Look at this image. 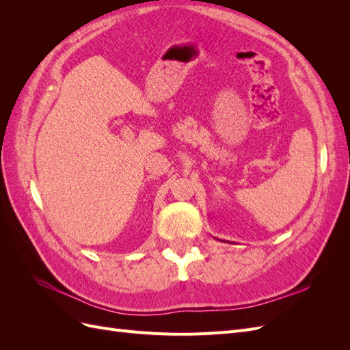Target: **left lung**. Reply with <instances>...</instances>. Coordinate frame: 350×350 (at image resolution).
I'll use <instances>...</instances> for the list:
<instances>
[{
    "label": "left lung",
    "mask_w": 350,
    "mask_h": 350,
    "mask_svg": "<svg viewBox=\"0 0 350 350\" xmlns=\"http://www.w3.org/2000/svg\"><path fill=\"white\" fill-rule=\"evenodd\" d=\"M224 242H228V241H224Z\"/></svg>",
    "instance_id": "obj_1"
}]
</instances>
